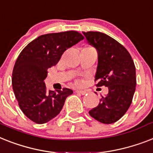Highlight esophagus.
<instances>
[{
	"label": "esophagus",
	"instance_id": "esophagus-1",
	"mask_svg": "<svg viewBox=\"0 0 153 153\" xmlns=\"http://www.w3.org/2000/svg\"><path fill=\"white\" fill-rule=\"evenodd\" d=\"M75 92H76L77 94H82V95H85V94H86V91H84V90H76Z\"/></svg>",
	"mask_w": 153,
	"mask_h": 153
}]
</instances>
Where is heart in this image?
Instances as JSON below:
<instances>
[{"instance_id":"b5f03b06","label":"heart","mask_w":153,"mask_h":153,"mask_svg":"<svg viewBox=\"0 0 153 153\" xmlns=\"http://www.w3.org/2000/svg\"><path fill=\"white\" fill-rule=\"evenodd\" d=\"M88 48H89V47H88ZM76 84H77V85H79V82H76Z\"/></svg>"}]
</instances>
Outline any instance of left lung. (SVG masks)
I'll return each instance as SVG.
<instances>
[{"instance_id": "left-lung-1", "label": "left lung", "mask_w": 153, "mask_h": 153, "mask_svg": "<svg viewBox=\"0 0 153 153\" xmlns=\"http://www.w3.org/2000/svg\"><path fill=\"white\" fill-rule=\"evenodd\" d=\"M83 34L97 50V86L108 88V94L101 97L99 105L89 111V115L102 123H114L123 116L132 103L137 83L134 63L126 48L110 36L97 31Z\"/></svg>"}]
</instances>
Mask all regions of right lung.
<instances>
[{"mask_svg": "<svg viewBox=\"0 0 153 153\" xmlns=\"http://www.w3.org/2000/svg\"><path fill=\"white\" fill-rule=\"evenodd\" d=\"M84 39L77 31L43 34L30 42L19 55L12 71V88L19 106L38 124L55 118L63 108L71 89L47 92L44 80L48 68L55 66L68 48Z\"/></svg>", "mask_w": 153, "mask_h": 153, "instance_id": "obj_1", "label": "right lung"}]
</instances>
